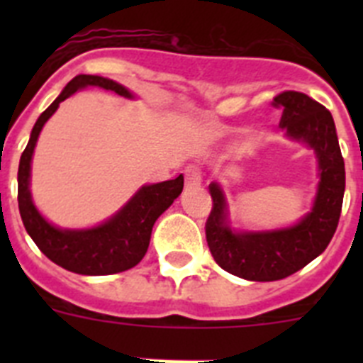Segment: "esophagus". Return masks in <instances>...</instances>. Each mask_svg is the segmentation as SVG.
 Here are the masks:
<instances>
[{"label": "esophagus", "mask_w": 363, "mask_h": 363, "mask_svg": "<svg viewBox=\"0 0 363 363\" xmlns=\"http://www.w3.org/2000/svg\"><path fill=\"white\" fill-rule=\"evenodd\" d=\"M201 184V172L198 167L194 165H189L185 169V187L192 189V187H198Z\"/></svg>", "instance_id": "esophagus-1"}]
</instances>
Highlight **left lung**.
Segmentation results:
<instances>
[{
    "label": "left lung",
    "instance_id": "left-lung-1",
    "mask_svg": "<svg viewBox=\"0 0 363 363\" xmlns=\"http://www.w3.org/2000/svg\"><path fill=\"white\" fill-rule=\"evenodd\" d=\"M281 107L280 127L303 142L318 160V192L311 213L296 225L262 233H236L229 227L223 191L209 185L211 209L205 236L214 262L223 271L251 281H274L306 267L325 251L338 227L345 191V165L331 112L303 92L285 91L274 98Z\"/></svg>",
    "mask_w": 363,
    "mask_h": 363
}]
</instances>
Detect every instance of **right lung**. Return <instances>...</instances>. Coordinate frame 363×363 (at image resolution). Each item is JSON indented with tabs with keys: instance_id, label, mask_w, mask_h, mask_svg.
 <instances>
[{
	"instance_id": "right-lung-1",
	"label": "right lung",
	"mask_w": 363,
	"mask_h": 363,
	"mask_svg": "<svg viewBox=\"0 0 363 363\" xmlns=\"http://www.w3.org/2000/svg\"><path fill=\"white\" fill-rule=\"evenodd\" d=\"M83 86H101L105 91L133 98L127 89L112 79L91 74H79L62 91L49 108L41 112L30 133L18 169V205L23 225L40 251L60 267L76 274L104 277L127 271L142 262L149 249L150 233L154 221L172 205V201L184 191V176L162 182V184L143 185L129 200L123 209L118 211L111 220L92 229H57L50 225L34 207L30 196V162L38 136L43 125L52 116L62 101L83 89Z\"/></svg>"
}]
</instances>
